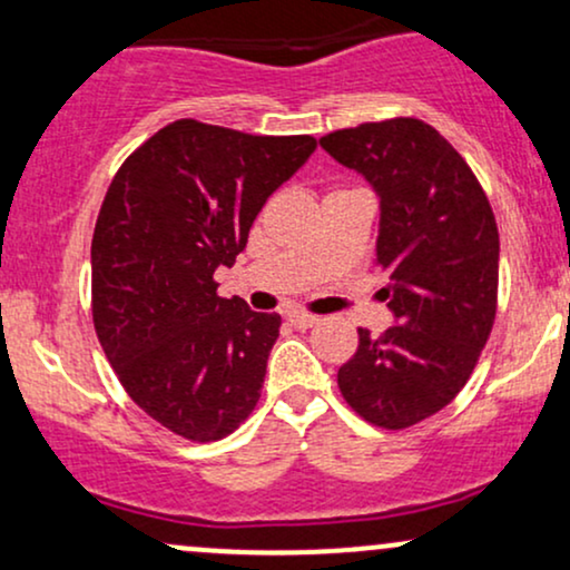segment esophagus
Here are the masks:
<instances>
[{
	"instance_id": "1",
	"label": "esophagus",
	"mask_w": 570,
	"mask_h": 570,
	"mask_svg": "<svg viewBox=\"0 0 570 570\" xmlns=\"http://www.w3.org/2000/svg\"><path fill=\"white\" fill-rule=\"evenodd\" d=\"M286 322H289L294 330H311V326H316L322 318L313 316V313H299V311H292L286 313Z\"/></svg>"
}]
</instances>
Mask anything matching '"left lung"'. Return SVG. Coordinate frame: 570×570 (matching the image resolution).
I'll use <instances>...</instances> for the list:
<instances>
[{
  "mask_svg": "<svg viewBox=\"0 0 570 570\" xmlns=\"http://www.w3.org/2000/svg\"><path fill=\"white\" fill-rule=\"evenodd\" d=\"M318 144L381 198L375 254L396 322L381 337L358 330L337 385L364 421L415 426L453 402L493 330V208L453 144L415 117L343 128Z\"/></svg>",
  "mask_w": 570,
  "mask_h": 570,
  "instance_id": "8db88e82",
  "label": "left lung"
}]
</instances>
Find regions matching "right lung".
Returning a JSON list of instances; mask_svg holds the SVG:
<instances>
[{
    "instance_id": "1",
    "label": "right lung",
    "mask_w": 570,
    "mask_h": 570,
    "mask_svg": "<svg viewBox=\"0 0 570 570\" xmlns=\"http://www.w3.org/2000/svg\"><path fill=\"white\" fill-rule=\"evenodd\" d=\"M313 149V136L176 120L107 189L90 246L98 343L128 396L185 440H222L257 404L281 316L219 297L214 271Z\"/></svg>"
}]
</instances>
